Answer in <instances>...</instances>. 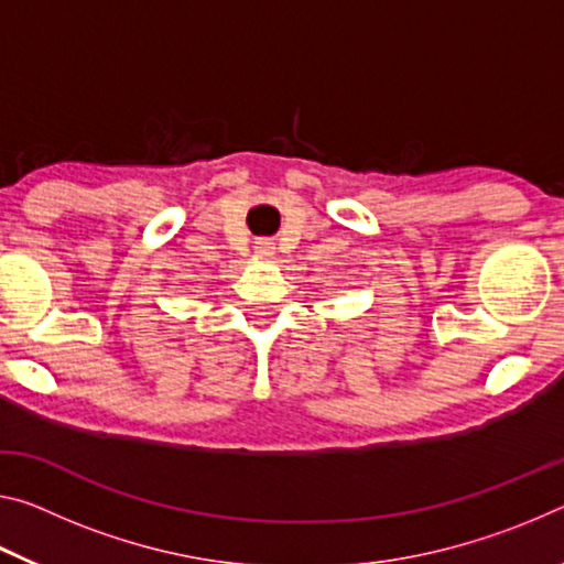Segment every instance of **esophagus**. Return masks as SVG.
I'll list each match as a JSON object with an SVG mask.
<instances>
[{
  "mask_svg": "<svg viewBox=\"0 0 564 564\" xmlns=\"http://www.w3.org/2000/svg\"><path fill=\"white\" fill-rule=\"evenodd\" d=\"M256 253L261 256V258H268V256H273L275 253V246H273V240H268V238H261V240H256Z\"/></svg>",
  "mask_w": 564,
  "mask_h": 564,
  "instance_id": "34e87169",
  "label": "esophagus"
}]
</instances>
